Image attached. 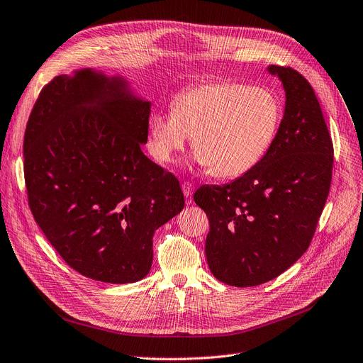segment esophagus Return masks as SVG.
Listing matches in <instances>:
<instances>
[{
  "instance_id": "34e87169",
  "label": "esophagus",
  "mask_w": 363,
  "mask_h": 363,
  "mask_svg": "<svg viewBox=\"0 0 363 363\" xmlns=\"http://www.w3.org/2000/svg\"><path fill=\"white\" fill-rule=\"evenodd\" d=\"M193 190H194V186H193L191 182H186V181L182 182V193H184L185 197H191Z\"/></svg>"
}]
</instances>
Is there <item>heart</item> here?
<instances>
[{"mask_svg":"<svg viewBox=\"0 0 363 363\" xmlns=\"http://www.w3.org/2000/svg\"><path fill=\"white\" fill-rule=\"evenodd\" d=\"M172 108L150 117L152 159L170 163L193 138L197 163L216 178H238L254 169L273 147L281 121V104L272 90L234 82L188 89Z\"/></svg>","mask_w":363,"mask_h":363,"instance_id":"heart-1","label":"heart"}]
</instances>
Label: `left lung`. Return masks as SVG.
<instances>
[{
    "mask_svg": "<svg viewBox=\"0 0 363 363\" xmlns=\"http://www.w3.org/2000/svg\"><path fill=\"white\" fill-rule=\"evenodd\" d=\"M269 72L286 93L273 147L240 178L194 193L209 218V269L238 288L269 281L301 258L333 179V139L313 87L292 68L272 65Z\"/></svg>",
    "mask_w": 363,
    "mask_h": 363,
    "instance_id": "obj_1",
    "label": "left lung"
}]
</instances>
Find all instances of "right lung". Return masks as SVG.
<instances>
[{"instance_id": "obj_1", "label": "right lung", "mask_w": 363, "mask_h": 363, "mask_svg": "<svg viewBox=\"0 0 363 363\" xmlns=\"http://www.w3.org/2000/svg\"><path fill=\"white\" fill-rule=\"evenodd\" d=\"M151 102L121 77L57 75L30 111L25 184L35 223L71 269L105 283L144 279L154 231L184 209L179 181L140 150Z\"/></svg>"}]
</instances>
